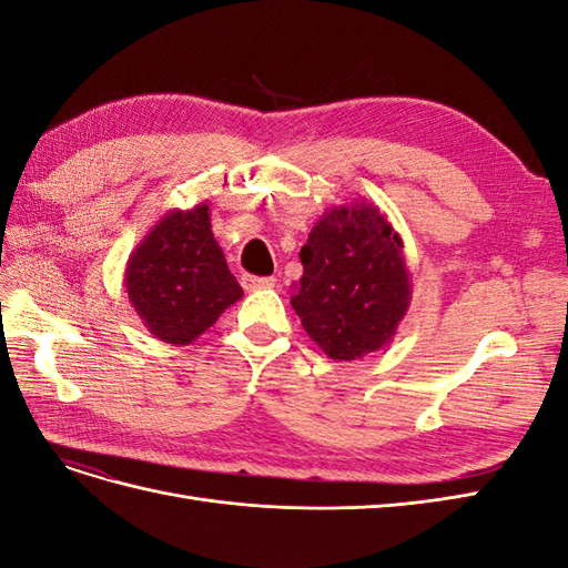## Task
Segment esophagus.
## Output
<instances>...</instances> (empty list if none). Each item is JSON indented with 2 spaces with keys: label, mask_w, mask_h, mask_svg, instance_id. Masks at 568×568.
I'll return each mask as SVG.
<instances>
[{
  "label": "esophagus",
  "mask_w": 568,
  "mask_h": 568,
  "mask_svg": "<svg viewBox=\"0 0 568 568\" xmlns=\"http://www.w3.org/2000/svg\"><path fill=\"white\" fill-rule=\"evenodd\" d=\"M242 286H244L246 291L272 288V286H277V280H274V277H253V274H244V277H242Z\"/></svg>",
  "instance_id": "34e87169"
}]
</instances>
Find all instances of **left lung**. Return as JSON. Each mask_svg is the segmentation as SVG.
Returning a JSON list of instances; mask_svg holds the SVG:
<instances>
[{"instance_id": "left-lung-1", "label": "left lung", "mask_w": 568, "mask_h": 568, "mask_svg": "<svg viewBox=\"0 0 568 568\" xmlns=\"http://www.w3.org/2000/svg\"><path fill=\"white\" fill-rule=\"evenodd\" d=\"M403 248L400 234L365 199L326 209L307 234L291 305L336 363L379 351L398 332L412 301Z\"/></svg>"}]
</instances>
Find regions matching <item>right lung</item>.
Instances as JSON below:
<instances>
[{"mask_svg": "<svg viewBox=\"0 0 568 568\" xmlns=\"http://www.w3.org/2000/svg\"><path fill=\"white\" fill-rule=\"evenodd\" d=\"M125 288L146 329L173 346L194 343L244 296L211 230L209 203L168 211L128 257Z\"/></svg>", "mask_w": 568, "mask_h": 568, "instance_id": "add662e5", "label": "right lung"}]
</instances>
